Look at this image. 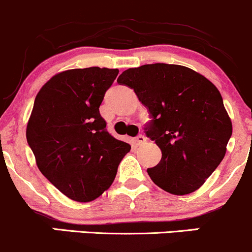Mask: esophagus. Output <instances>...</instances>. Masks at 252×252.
I'll list each match as a JSON object with an SVG mask.
<instances>
[{
  "label": "esophagus",
  "mask_w": 252,
  "mask_h": 252,
  "mask_svg": "<svg viewBox=\"0 0 252 252\" xmlns=\"http://www.w3.org/2000/svg\"><path fill=\"white\" fill-rule=\"evenodd\" d=\"M135 142H136L137 146L143 145V143L146 142V137L143 136V135H137V136L135 137Z\"/></svg>",
  "instance_id": "34e87169"
}]
</instances>
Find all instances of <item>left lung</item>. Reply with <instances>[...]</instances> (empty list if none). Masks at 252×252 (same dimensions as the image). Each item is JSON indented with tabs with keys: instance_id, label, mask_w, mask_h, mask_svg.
<instances>
[{
	"instance_id": "left-lung-1",
	"label": "left lung",
	"mask_w": 252,
	"mask_h": 252,
	"mask_svg": "<svg viewBox=\"0 0 252 252\" xmlns=\"http://www.w3.org/2000/svg\"><path fill=\"white\" fill-rule=\"evenodd\" d=\"M120 85L130 87L151 113L145 132L161 151L152 181L173 195L202 185L226 154L232 123L218 88L192 69L154 63L123 71Z\"/></svg>"
}]
</instances>
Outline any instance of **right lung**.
<instances>
[{"instance_id": "add662e5", "label": "right lung", "mask_w": 252, "mask_h": 252, "mask_svg": "<svg viewBox=\"0 0 252 252\" xmlns=\"http://www.w3.org/2000/svg\"><path fill=\"white\" fill-rule=\"evenodd\" d=\"M118 69L91 67L56 74L35 96L26 137L37 166L77 202L111 187L130 145L112 136L99 106Z\"/></svg>"}]
</instances>
